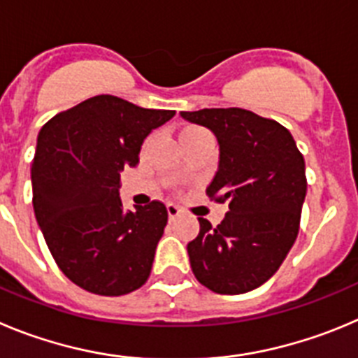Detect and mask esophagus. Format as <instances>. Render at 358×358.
<instances>
[{
	"label": "esophagus",
	"instance_id": "1",
	"mask_svg": "<svg viewBox=\"0 0 358 358\" xmlns=\"http://www.w3.org/2000/svg\"><path fill=\"white\" fill-rule=\"evenodd\" d=\"M167 215H169V219H175L176 215L180 214V208L176 207L175 203H167Z\"/></svg>",
	"mask_w": 358,
	"mask_h": 358
}]
</instances>
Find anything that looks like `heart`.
I'll return each instance as SVG.
<instances>
[{
	"label": "heart",
	"instance_id": "b5f03b06",
	"mask_svg": "<svg viewBox=\"0 0 358 358\" xmlns=\"http://www.w3.org/2000/svg\"><path fill=\"white\" fill-rule=\"evenodd\" d=\"M187 130H199V128H187Z\"/></svg>",
	"mask_w": 358,
	"mask_h": 358
}]
</instances>
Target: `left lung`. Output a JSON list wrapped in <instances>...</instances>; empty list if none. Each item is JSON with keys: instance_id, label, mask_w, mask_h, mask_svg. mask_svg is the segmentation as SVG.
<instances>
[{"instance_id": "1", "label": "left lung", "mask_w": 358, "mask_h": 358, "mask_svg": "<svg viewBox=\"0 0 358 358\" xmlns=\"http://www.w3.org/2000/svg\"><path fill=\"white\" fill-rule=\"evenodd\" d=\"M180 115L215 135L219 166L207 194L228 203L217 227L198 217V237L187 244L192 273L217 294L253 291L278 271L298 237L307 194L303 155L287 128L244 108Z\"/></svg>"}]
</instances>
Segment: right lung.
Here are the masks:
<instances>
[{
  "label": "right lung",
  "mask_w": 358,
  "mask_h": 358,
  "mask_svg": "<svg viewBox=\"0 0 358 358\" xmlns=\"http://www.w3.org/2000/svg\"><path fill=\"white\" fill-rule=\"evenodd\" d=\"M175 110L137 107L101 94L55 115L38 131L31 164L34 210L60 271L99 296L143 287L167 224L164 203L124 210V167Z\"/></svg>",
  "instance_id": "add662e5"
}]
</instances>
